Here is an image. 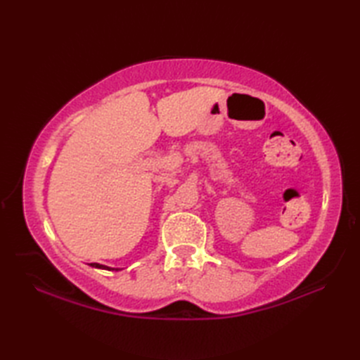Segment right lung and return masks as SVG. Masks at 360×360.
<instances>
[{
	"label": "right lung",
	"instance_id": "1",
	"mask_svg": "<svg viewBox=\"0 0 360 360\" xmlns=\"http://www.w3.org/2000/svg\"><path fill=\"white\" fill-rule=\"evenodd\" d=\"M89 266L97 267V269H108V271H119V269H114V267H108L105 264H98V263H89Z\"/></svg>",
	"mask_w": 360,
	"mask_h": 360
}]
</instances>
